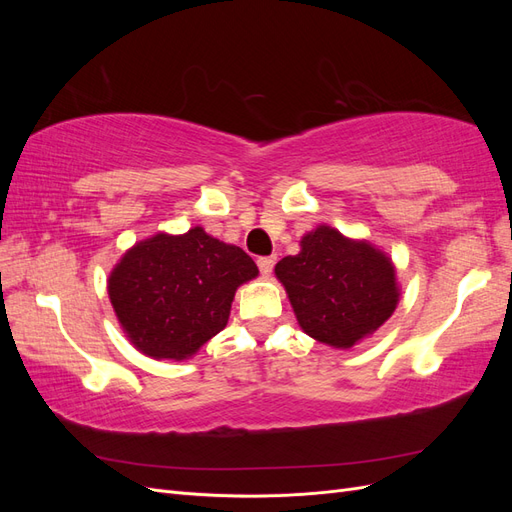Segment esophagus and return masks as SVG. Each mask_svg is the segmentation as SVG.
<instances>
[{"mask_svg":"<svg viewBox=\"0 0 512 512\" xmlns=\"http://www.w3.org/2000/svg\"><path fill=\"white\" fill-rule=\"evenodd\" d=\"M273 265H275V256H262V258H258V269H260V273L265 275V277L271 275Z\"/></svg>","mask_w":512,"mask_h":512,"instance_id":"esophagus-1","label":"esophagus"}]
</instances>
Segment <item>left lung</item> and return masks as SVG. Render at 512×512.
Returning a JSON list of instances; mask_svg holds the SVG:
<instances>
[{
  "label": "left lung",
  "mask_w": 512,
  "mask_h": 512,
  "mask_svg": "<svg viewBox=\"0 0 512 512\" xmlns=\"http://www.w3.org/2000/svg\"><path fill=\"white\" fill-rule=\"evenodd\" d=\"M301 329L333 348H352L391 318L399 286L391 258L331 226L301 239V252L275 265Z\"/></svg>",
  "instance_id": "obj_1"
}]
</instances>
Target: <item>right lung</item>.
Masks as SVG:
<instances>
[{"label":"right lung","mask_w":512,"mask_h":512,"mask_svg":"<svg viewBox=\"0 0 512 512\" xmlns=\"http://www.w3.org/2000/svg\"><path fill=\"white\" fill-rule=\"evenodd\" d=\"M256 275L241 247L194 226L130 247L108 275V297L136 350L183 361L226 327L237 288Z\"/></svg>","instance_id":"obj_1"}]
</instances>
